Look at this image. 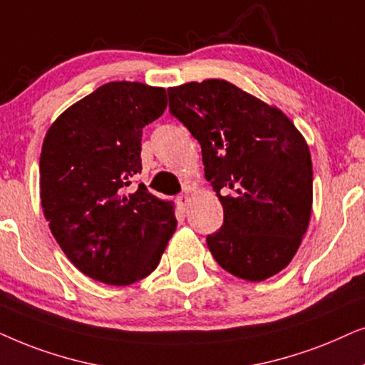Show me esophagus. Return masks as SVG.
<instances>
[{
	"instance_id": "esophagus-1",
	"label": "esophagus",
	"mask_w": 365,
	"mask_h": 365,
	"mask_svg": "<svg viewBox=\"0 0 365 365\" xmlns=\"http://www.w3.org/2000/svg\"><path fill=\"white\" fill-rule=\"evenodd\" d=\"M188 202H190V195H188V193H182V195L177 197V203L180 205V208H183V210H185Z\"/></svg>"
}]
</instances>
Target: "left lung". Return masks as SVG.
I'll use <instances>...</instances> for the list:
<instances>
[{
    "label": "left lung",
    "instance_id": "8db88e82",
    "mask_svg": "<svg viewBox=\"0 0 365 365\" xmlns=\"http://www.w3.org/2000/svg\"><path fill=\"white\" fill-rule=\"evenodd\" d=\"M170 111L202 147L205 178L223 207L207 237L217 264L262 282L297 254L312 213V160L292 120L227 80L168 88Z\"/></svg>",
    "mask_w": 365,
    "mask_h": 365
}]
</instances>
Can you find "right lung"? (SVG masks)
<instances>
[{
	"instance_id": "1",
	"label": "right lung",
	"mask_w": 365,
	"mask_h": 365,
	"mask_svg": "<svg viewBox=\"0 0 365 365\" xmlns=\"http://www.w3.org/2000/svg\"><path fill=\"white\" fill-rule=\"evenodd\" d=\"M167 108V91L110 81L53 121L40 157L45 218L68 260L90 279L128 285L157 269L177 218L143 183L142 130Z\"/></svg>"
}]
</instances>
